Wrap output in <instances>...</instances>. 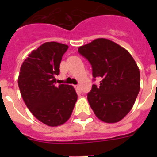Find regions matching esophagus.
<instances>
[{
	"label": "esophagus",
	"instance_id": "1",
	"mask_svg": "<svg viewBox=\"0 0 157 157\" xmlns=\"http://www.w3.org/2000/svg\"><path fill=\"white\" fill-rule=\"evenodd\" d=\"M75 88L76 89V90H77L78 92H81V88H80V86L79 85L75 86Z\"/></svg>",
	"mask_w": 157,
	"mask_h": 157
}]
</instances>
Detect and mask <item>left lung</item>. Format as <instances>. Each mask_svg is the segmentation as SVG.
Returning a JSON list of instances; mask_svg holds the SVG:
<instances>
[{
	"label": "left lung",
	"mask_w": 157,
	"mask_h": 157,
	"mask_svg": "<svg viewBox=\"0 0 157 157\" xmlns=\"http://www.w3.org/2000/svg\"><path fill=\"white\" fill-rule=\"evenodd\" d=\"M92 67L93 85L87 94L91 109L105 123H116L131 110L140 90V71L127 50L116 43L98 38L78 48Z\"/></svg>",
	"instance_id": "left-lung-1"
}]
</instances>
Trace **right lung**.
Listing matches in <instances>:
<instances>
[{
  "mask_svg": "<svg viewBox=\"0 0 157 157\" xmlns=\"http://www.w3.org/2000/svg\"><path fill=\"white\" fill-rule=\"evenodd\" d=\"M68 46L45 42L33 50L20 68L18 85L25 104L37 120L49 127L67 121L78 95L73 86L56 85L62 56Z\"/></svg>",
  "mask_w": 157,
  "mask_h": 157,
  "instance_id": "right-lung-1",
  "label": "right lung"
}]
</instances>
